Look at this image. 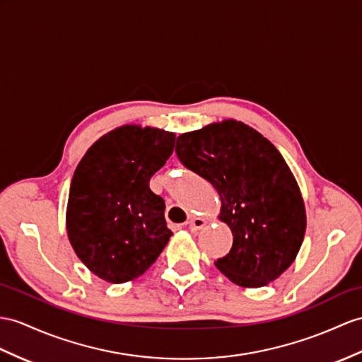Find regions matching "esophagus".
I'll return each mask as SVG.
<instances>
[{"mask_svg":"<svg viewBox=\"0 0 362 362\" xmlns=\"http://www.w3.org/2000/svg\"><path fill=\"white\" fill-rule=\"evenodd\" d=\"M187 226H189V228L192 232H198V230H201L202 227L206 226V219H202V218H190V221L187 223Z\"/></svg>","mask_w":362,"mask_h":362,"instance_id":"34e87169","label":"esophagus"}]
</instances>
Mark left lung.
<instances>
[{"mask_svg":"<svg viewBox=\"0 0 362 362\" xmlns=\"http://www.w3.org/2000/svg\"><path fill=\"white\" fill-rule=\"evenodd\" d=\"M176 155L221 198L232 249L215 266L241 287H262L286 272L301 249L305 209L293 173L276 147L244 122H223L176 138Z\"/></svg>","mask_w":362,"mask_h":362,"instance_id":"1","label":"left lung"}]
</instances>
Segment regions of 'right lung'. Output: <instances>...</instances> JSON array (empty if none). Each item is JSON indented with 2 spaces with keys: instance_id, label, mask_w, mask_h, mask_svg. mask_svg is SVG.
<instances>
[{
  "instance_id": "1",
  "label": "right lung",
  "mask_w": 362,
  "mask_h": 362,
  "mask_svg": "<svg viewBox=\"0 0 362 362\" xmlns=\"http://www.w3.org/2000/svg\"><path fill=\"white\" fill-rule=\"evenodd\" d=\"M173 147L172 132L122 126L96 141L76 167L66 214L69 241L107 283L143 275L173 235L164 199L148 187Z\"/></svg>"
}]
</instances>
